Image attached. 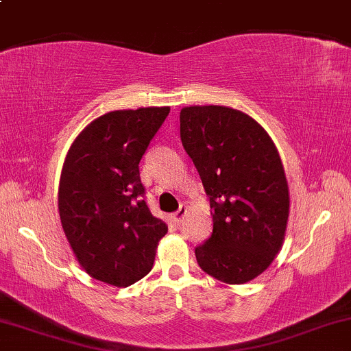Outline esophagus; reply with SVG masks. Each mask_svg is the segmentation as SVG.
I'll use <instances>...</instances> for the list:
<instances>
[{"label": "esophagus", "mask_w": 351, "mask_h": 351, "mask_svg": "<svg viewBox=\"0 0 351 351\" xmlns=\"http://www.w3.org/2000/svg\"><path fill=\"white\" fill-rule=\"evenodd\" d=\"M186 210H188L186 206L181 204L180 209L176 210V213L171 214V221H173V223H175V226H180V223L183 222V219L186 217Z\"/></svg>", "instance_id": "obj_1"}]
</instances>
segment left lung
Returning a JSON list of instances; mask_svg holds the SVG:
<instances>
[{
    "label": "left lung",
    "mask_w": 351,
    "mask_h": 351,
    "mask_svg": "<svg viewBox=\"0 0 351 351\" xmlns=\"http://www.w3.org/2000/svg\"><path fill=\"white\" fill-rule=\"evenodd\" d=\"M180 137L213 209V234L194 248L197 265L229 285L253 280L280 252L289 216L276 147L258 122L226 106L181 109Z\"/></svg>",
    "instance_id": "8db88e82"
}]
</instances>
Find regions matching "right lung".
Returning a JSON list of instances; mask_svg holds the SVG:
<instances>
[{
  "label": "right lung",
  "mask_w": 351,
  "mask_h": 351,
  "mask_svg": "<svg viewBox=\"0 0 351 351\" xmlns=\"http://www.w3.org/2000/svg\"><path fill=\"white\" fill-rule=\"evenodd\" d=\"M170 108L112 111L70 147L58 186L63 232L84 271L108 285H134L154 267L167 223L152 216L138 163Z\"/></svg>",
  "instance_id": "right-lung-1"
}]
</instances>
